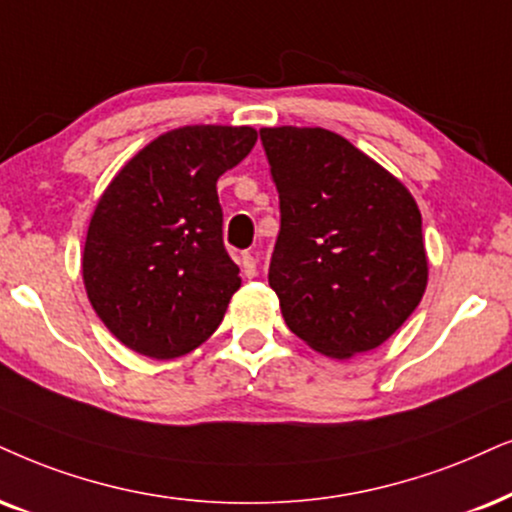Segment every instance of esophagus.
Listing matches in <instances>:
<instances>
[{"instance_id":"esophagus-1","label":"esophagus","mask_w":512,"mask_h":512,"mask_svg":"<svg viewBox=\"0 0 512 512\" xmlns=\"http://www.w3.org/2000/svg\"><path fill=\"white\" fill-rule=\"evenodd\" d=\"M257 255L255 252H243L241 255V269H243V274L248 276V278H252V276H257Z\"/></svg>"}]
</instances>
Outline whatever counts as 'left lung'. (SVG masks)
Returning <instances> with one entry per match:
<instances>
[{
  "mask_svg": "<svg viewBox=\"0 0 512 512\" xmlns=\"http://www.w3.org/2000/svg\"><path fill=\"white\" fill-rule=\"evenodd\" d=\"M260 139L281 200L269 286L286 326L331 359L371 352L428 286L416 200L328 129L262 127Z\"/></svg>",
  "mask_w": 512,
  "mask_h": 512,
  "instance_id": "1",
  "label": "left lung"
}]
</instances>
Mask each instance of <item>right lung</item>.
<instances>
[{
  "mask_svg": "<svg viewBox=\"0 0 512 512\" xmlns=\"http://www.w3.org/2000/svg\"><path fill=\"white\" fill-rule=\"evenodd\" d=\"M252 127L160 134L115 174L89 222L82 278L122 345L177 359L203 345L241 288L222 241L217 179L252 151Z\"/></svg>",
  "mask_w": 512,
  "mask_h": 512,
  "instance_id": "add662e5",
  "label": "right lung"
}]
</instances>
